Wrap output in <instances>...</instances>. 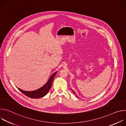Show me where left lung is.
Here are the masks:
<instances>
[{"instance_id":"1","label":"left lung","mask_w":126,"mask_h":126,"mask_svg":"<svg viewBox=\"0 0 126 126\" xmlns=\"http://www.w3.org/2000/svg\"><path fill=\"white\" fill-rule=\"evenodd\" d=\"M72 91H73V92H74V94H75V92H74V91H73V90H72ZM76 96H77V95H76ZM77 97H78V96H77Z\"/></svg>"}]
</instances>
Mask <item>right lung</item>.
Instances as JSON below:
<instances>
[{"instance_id":"add662e5","label":"right lung","mask_w":126,"mask_h":126,"mask_svg":"<svg viewBox=\"0 0 126 126\" xmlns=\"http://www.w3.org/2000/svg\"><path fill=\"white\" fill-rule=\"evenodd\" d=\"M56 73H57V72L54 73L50 77L47 82L43 87L36 90H35L33 91H26L22 90L18 88H17V89H18L21 92H22L25 95L27 96L29 98H33V99H38V98L43 97L44 96H45L47 94V93L49 92L50 88L51 87L53 79L54 78Z\"/></svg>"}]
</instances>
